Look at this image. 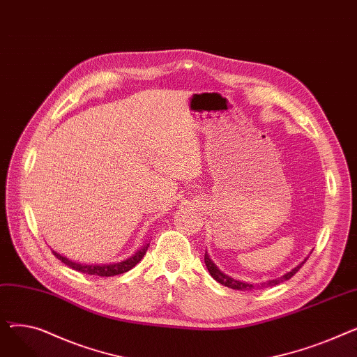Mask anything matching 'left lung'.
<instances>
[{
	"instance_id": "1",
	"label": "left lung",
	"mask_w": 357,
	"mask_h": 357,
	"mask_svg": "<svg viewBox=\"0 0 357 357\" xmlns=\"http://www.w3.org/2000/svg\"><path fill=\"white\" fill-rule=\"evenodd\" d=\"M307 259H308V257H305L304 261H301V264H299L298 266H295L294 269H291L289 272H287V273L282 275V276L275 278V279H269V280H265V282H261V284H255V285H253V284L245 282V280L234 279V278L226 275L224 272H221V271L217 268V265L214 264V261L210 259V256H208L207 252H205V256H204L205 266H207L210 275L217 280V282L221 284V285H224V287H227V288L237 289V291H252V289H255V288H259V289H261V288H271V287H275V285H278V284H280V282H285V280L291 279L299 269L303 268V265L305 264Z\"/></svg>"
}]
</instances>
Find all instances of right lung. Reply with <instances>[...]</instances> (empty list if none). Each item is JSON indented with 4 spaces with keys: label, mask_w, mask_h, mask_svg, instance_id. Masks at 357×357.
Instances as JSON below:
<instances>
[{
    "label": "right lung",
    "mask_w": 357,
    "mask_h": 357,
    "mask_svg": "<svg viewBox=\"0 0 357 357\" xmlns=\"http://www.w3.org/2000/svg\"><path fill=\"white\" fill-rule=\"evenodd\" d=\"M147 248H149V243H146L144 246H142L137 252H135L127 259L114 261V264H79V261H73V260L68 259L66 256H62L58 252H54V250H52V252L56 257L62 260L66 266L72 268L73 271H78V272H82L86 275H96V276H116V275H121L124 272H128L130 269H133L146 255Z\"/></svg>",
    "instance_id": "add662e5"
}]
</instances>
